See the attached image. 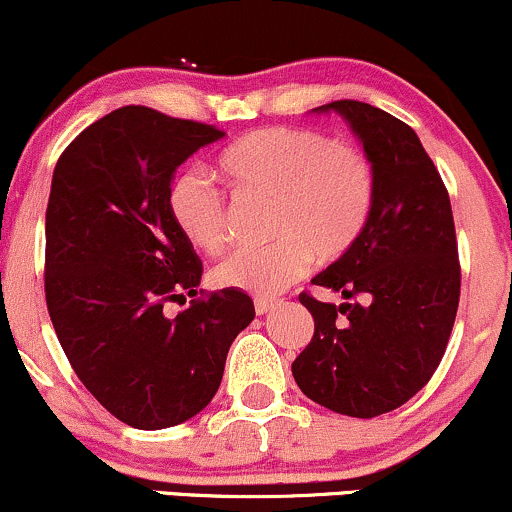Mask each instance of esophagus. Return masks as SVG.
Wrapping results in <instances>:
<instances>
[{"label": "esophagus", "mask_w": 512, "mask_h": 512, "mask_svg": "<svg viewBox=\"0 0 512 512\" xmlns=\"http://www.w3.org/2000/svg\"><path fill=\"white\" fill-rule=\"evenodd\" d=\"M276 304H278L276 300H267V297H257V300H255V312L260 314V316H264V314H269L271 309L276 307Z\"/></svg>", "instance_id": "esophagus-1"}]
</instances>
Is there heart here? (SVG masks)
<instances>
[{"label":"heart","mask_w":512,"mask_h":512,"mask_svg":"<svg viewBox=\"0 0 512 512\" xmlns=\"http://www.w3.org/2000/svg\"><path fill=\"white\" fill-rule=\"evenodd\" d=\"M217 170L243 198L274 200L267 245H245L219 264L226 288L276 295L316 264L347 257L375 200L371 158L349 141L304 127L255 129L219 155ZM174 224L193 248L219 252L229 238L222 193L193 174L172 186Z\"/></svg>","instance_id":"obj_1"}]
</instances>
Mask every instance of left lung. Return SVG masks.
Wrapping results in <instances>:
<instances>
[{
    "label": "left lung",
    "instance_id": "left-lung-1",
    "mask_svg": "<svg viewBox=\"0 0 512 512\" xmlns=\"http://www.w3.org/2000/svg\"><path fill=\"white\" fill-rule=\"evenodd\" d=\"M314 111L349 122L373 163L375 200L354 250L312 278L345 302L300 295L314 338L293 361V375L316 404L373 418L423 390L444 357L461 297L454 215L435 163L406 122L352 99Z\"/></svg>",
    "mask_w": 512,
    "mask_h": 512
}]
</instances>
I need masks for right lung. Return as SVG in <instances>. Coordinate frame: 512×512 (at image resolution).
Listing matches in <instances>:
<instances>
[{
    "mask_svg": "<svg viewBox=\"0 0 512 512\" xmlns=\"http://www.w3.org/2000/svg\"><path fill=\"white\" fill-rule=\"evenodd\" d=\"M222 129L122 106L70 141L47 205L44 293L63 352L106 411L137 430L210 404L252 300L203 295V262L170 210L177 167ZM194 300L167 317V301Z\"/></svg>",
    "mask_w": 512,
    "mask_h": 512,
    "instance_id": "right-lung-1",
    "label": "right lung"
}]
</instances>
